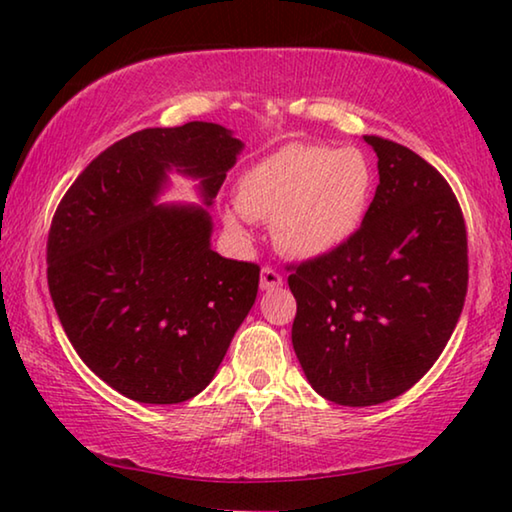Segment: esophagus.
<instances>
[{"instance_id":"esophagus-1","label":"esophagus","mask_w":512,"mask_h":512,"mask_svg":"<svg viewBox=\"0 0 512 512\" xmlns=\"http://www.w3.org/2000/svg\"><path fill=\"white\" fill-rule=\"evenodd\" d=\"M284 284V277L275 271L271 266H264L262 268V275H259V289L262 291H271L277 289Z\"/></svg>"}]
</instances>
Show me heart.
Returning <instances> with one entry per match:
<instances>
[{
  "mask_svg": "<svg viewBox=\"0 0 512 512\" xmlns=\"http://www.w3.org/2000/svg\"><path fill=\"white\" fill-rule=\"evenodd\" d=\"M375 171L359 149L325 144H287L241 173L237 207L225 225L244 232L246 219L273 223L284 255L320 259L336 253L366 221Z\"/></svg>",
  "mask_w": 512,
  "mask_h": 512,
  "instance_id": "1",
  "label": "heart"
}]
</instances>
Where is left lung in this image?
<instances>
[{
	"mask_svg": "<svg viewBox=\"0 0 512 512\" xmlns=\"http://www.w3.org/2000/svg\"><path fill=\"white\" fill-rule=\"evenodd\" d=\"M379 185L336 253L289 275L291 341L311 388L341 406L393 400L424 377L461 318L467 235L447 180L418 153L363 135Z\"/></svg>",
	"mask_w": 512,
	"mask_h": 512,
	"instance_id": "left-lung-1",
	"label": "left lung"
}]
</instances>
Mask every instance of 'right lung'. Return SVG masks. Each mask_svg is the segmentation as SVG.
Returning <instances> with one entry per match:
<instances>
[{
    "instance_id": "add662e5",
    "label": "right lung",
    "mask_w": 512,
    "mask_h": 512,
    "mask_svg": "<svg viewBox=\"0 0 512 512\" xmlns=\"http://www.w3.org/2000/svg\"><path fill=\"white\" fill-rule=\"evenodd\" d=\"M244 144L225 126L146 128L94 158L54 214L47 282L94 375L142 404L192 400L214 379L259 287V266L212 250L210 207ZM197 204H158L168 173Z\"/></svg>"
}]
</instances>
